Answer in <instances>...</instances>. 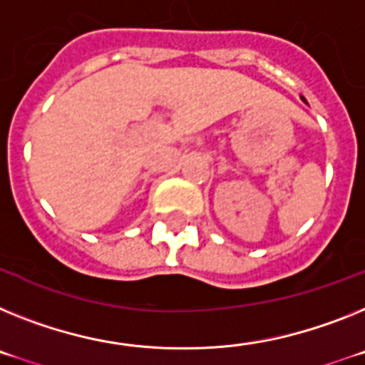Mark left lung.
I'll use <instances>...</instances> for the list:
<instances>
[{
  "label": "left lung",
  "instance_id": "obj_1",
  "mask_svg": "<svg viewBox=\"0 0 365 365\" xmlns=\"http://www.w3.org/2000/svg\"><path fill=\"white\" fill-rule=\"evenodd\" d=\"M303 101H305V99H303ZM305 103H307V101H305Z\"/></svg>",
  "mask_w": 365,
  "mask_h": 365
}]
</instances>
